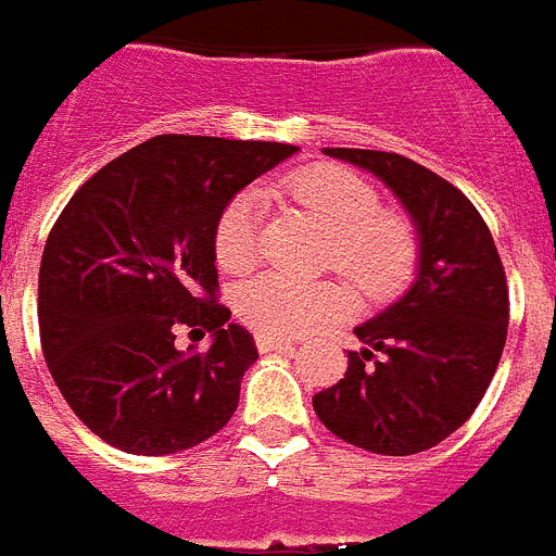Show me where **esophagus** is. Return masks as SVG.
<instances>
[{"label":"esophagus","instance_id":"1","mask_svg":"<svg viewBox=\"0 0 556 556\" xmlns=\"http://www.w3.org/2000/svg\"><path fill=\"white\" fill-rule=\"evenodd\" d=\"M291 344H293L291 339H279V336H268V333L256 336V348H260V353H270V350H288Z\"/></svg>","mask_w":556,"mask_h":556}]
</instances>
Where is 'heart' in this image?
I'll return each mask as SVG.
<instances>
[{"label": "heart", "mask_w": 556, "mask_h": 556, "mask_svg": "<svg viewBox=\"0 0 556 556\" xmlns=\"http://www.w3.org/2000/svg\"><path fill=\"white\" fill-rule=\"evenodd\" d=\"M286 191L330 231V263L348 274L367 296L384 300L407 286L418 265V235L399 212L381 208L379 191L342 166H311L286 180ZM263 200L242 191L223 208L214 228L217 265L242 274L260 254ZM237 311L251 328L268 336H300L342 319L353 296L336 279H293L263 274L240 288Z\"/></svg>", "instance_id": "b5f03b06"}]
</instances>
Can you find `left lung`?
<instances>
[{
  "instance_id": "8db88e82",
  "label": "left lung",
  "mask_w": 556,
  "mask_h": 556,
  "mask_svg": "<svg viewBox=\"0 0 556 556\" xmlns=\"http://www.w3.org/2000/svg\"><path fill=\"white\" fill-rule=\"evenodd\" d=\"M393 191L418 235L413 282L356 325L344 379L314 395L319 421L376 455L432 450L469 421L508 328L503 263L464 191L421 163L376 149H321Z\"/></svg>"
}]
</instances>
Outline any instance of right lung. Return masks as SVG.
Here are the masks:
<instances>
[{"instance_id": "1", "label": "right lung", "mask_w": 556, "mask_h": 556, "mask_svg": "<svg viewBox=\"0 0 556 556\" xmlns=\"http://www.w3.org/2000/svg\"><path fill=\"white\" fill-rule=\"evenodd\" d=\"M291 143L157 135L70 198L39 268L41 350L73 413L129 455H172L220 432L256 362L254 336L214 302V228ZM208 329V351L174 348Z\"/></svg>"}]
</instances>
